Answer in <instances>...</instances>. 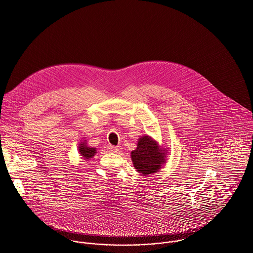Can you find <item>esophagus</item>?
<instances>
[{
    "label": "esophagus",
    "instance_id": "esophagus-1",
    "mask_svg": "<svg viewBox=\"0 0 253 253\" xmlns=\"http://www.w3.org/2000/svg\"><path fill=\"white\" fill-rule=\"evenodd\" d=\"M108 149L112 152V153H119L121 151V147L120 146H109Z\"/></svg>",
    "mask_w": 253,
    "mask_h": 253
}]
</instances>
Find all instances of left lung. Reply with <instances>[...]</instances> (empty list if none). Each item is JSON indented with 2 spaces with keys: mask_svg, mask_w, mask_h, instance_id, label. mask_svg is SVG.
Listing matches in <instances>:
<instances>
[{
  "mask_svg": "<svg viewBox=\"0 0 253 253\" xmlns=\"http://www.w3.org/2000/svg\"><path fill=\"white\" fill-rule=\"evenodd\" d=\"M135 169L144 175L156 172L165 161V153H162L156 141L145 136L140 138L137 149L131 153Z\"/></svg>",
  "mask_w": 253,
  "mask_h": 253,
  "instance_id": "obj_1",
  "label": "left lung"
}]
</instances>
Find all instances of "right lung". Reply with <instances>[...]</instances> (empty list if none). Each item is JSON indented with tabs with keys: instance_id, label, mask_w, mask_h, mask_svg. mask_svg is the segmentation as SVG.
<instances>
[{
	"instance_id": "add662e5",
	"label": "right lung",
	"mask_w": 253,
	"mask_h": 253,
	"mask_svg": "<svg viewBox=\"0 0 253 253\" xmlns=\"http://www.w3.org/2000/svg\"><path fill=\"white\" fill-rule=\"evenodd\" d=\"M79 152H80L81 156L84 158V160H87V159H90V158H92L94 156L95 149L94 148H89L84 143H83V144L80 145Z\"/></svg>"
}]
</instances>
